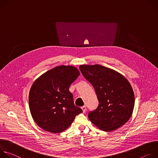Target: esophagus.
I'll use <instances>...</instances> for the list:
<instances>
[{"label":"esophagus","mask_w":158,"mask_h":158,"mask_svg":"<svg viewBox=\"0 0 158 158\" xmlns=\"http://www.w3.org/2000/svg\"><path fill=\"white\" fill-rule=\"evenodd\" d=\"M81 109H82V110H83V112H86V106H84L81 107Z\"/></svg>","instance_id":"1"}]
</instances>
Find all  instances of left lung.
Returning a JSON list of instances; mask_svg holds the SVG:
<instances>
[{"mask_svg":"<svg viewBox=\"0 0 158 158\" xmlns=\"http://www.w3.org/2000/svg\"><path fill=\"white\" fill-rule=\"evenodd\" d=\"M83 77L94 86L98 106L89 113L92 123L104 131L124 125L132 115L135 102L129 81L115 70L100 64L80 66Z\"/></svg>","mask_w":158,"mask_h":158,"instance_id":"left-lung-1","label":"left lung"}]
</instances>
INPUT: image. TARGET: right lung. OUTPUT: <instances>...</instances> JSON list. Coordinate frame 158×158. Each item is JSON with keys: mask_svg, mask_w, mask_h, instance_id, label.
I'll return each mask as SVG.
<instances>
[{"mask_svg": "<svg viewBox=\"0 0 158 158\" xmlns=\"http://www.w3.org/2000/svg\"><path fill=\"white\" fill-rule=\"evenodd\" d=\"M80 75L73 66H58L34 81L29 95V109L37 125L51 133H60L72 124L82 110L75 106L69 88Z\"/></svg>", "mask_w": 158, "mask_h": 158, "instance_id": "add662e5", "label": "right lung"}]
</instances>
